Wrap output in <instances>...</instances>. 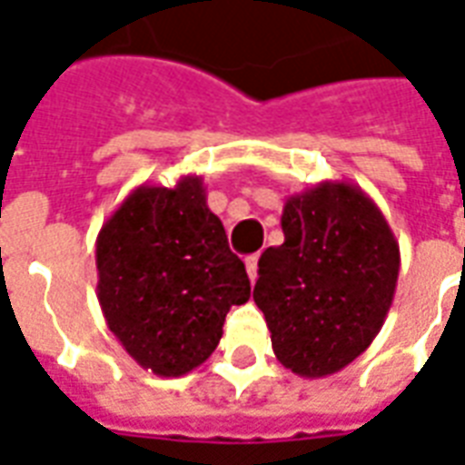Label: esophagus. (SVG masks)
<instances>
[{
	"label": "esophagus",
	"instance_id": "1",
	"mask_svg": "<svg viewBox=\"0 0 465 465\" xmlns=\"http://www.w3.org/2000/svg\"><path fill=\"white\" fill-rule=\"evenodd\" d=\"M246 272H249V279L256 282V276H259V253L246 256Z\"/></svg>",
	"mask_w": 465,
	"mask_h": 465
}]
</instances>
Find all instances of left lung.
Segmentation results:
<instances>
[{
	"mask_svg": "<svg viewBox=\"0 0 465 465\" xmlns=\"http://www.w3.org/2000/svg\"><path fill=\"white\" fill-rule=\"evenodd\" d=\"M283 243L259 259L253 302L276 359L303 379L331 376L376 339L401 252L386 216L351 182H322L283 203Z\"/></svg>",
	"mask_w": 465,
	"mask_h": 465,
	"instance_id": "left-lung-1",
	"label": "left lung"
}]
</instances>
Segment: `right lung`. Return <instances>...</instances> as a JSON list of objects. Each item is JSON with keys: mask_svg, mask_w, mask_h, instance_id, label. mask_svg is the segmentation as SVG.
Returning a JSON list of instances; mask_svg holds the SVG:
<instances>
[{"mask_svg": "<svg viewBox=\"0 0 465 465\" xmlns=\"http://www.w3.org/2000/svg\"><path fill=\"white\" fill-rule=\"evenodd\" d=\"M96 272L109 331L163 379L202 366L222 341L229 309L252 296L196 173L176 186H136L96 236Z\"/></svg>", "mask_w": 465, "mask_h": 465, "instance_id": "1", "label": "right lung"}]
</instances>
